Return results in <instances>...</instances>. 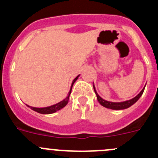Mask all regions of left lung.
Instances as JSON below:
<instances>
[{"mask_svg":"<svg viewBox=\"0 0 158 158\" xmlns=\"http://www.w3.org/2000/svg\"><path fill=\"white\" fill-rule=\"evenodd\" d=\"M145 87H146V86H145ZM145 87L142 89V91H141L139 94L137 95L135 97L131 99V100H126V101H123V102H111V101H107V100H105L103 98H101V97L98 95L97 92H96L94 85H93V89H94L95 93H96V98H97V100H98L99 103H100L102 106H104V107H107V108H109V109H113V110L126 109V108H128V107H130L131 106L133 105L134 104H135V103L139 100V99L140 98L141 96H142V93H143V92H144Z\"/></svg>","mask_w":158,"mask_h":158,"instance_id":"left-lung-1","label":"left lung"}]
</instances>
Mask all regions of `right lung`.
<instances>
[{
    "label": "right lung",
    "mask_w": 158,
    "mask_h": 158,
    "mask_svg": "<svg viewBox=\"0 0 158 158\" xmlns=\"http://www.w3.org/2000/svg\"><path fill=\"white\" fill-rule=\"evenodd\" d=\"M79 76H80V74L78 75V76H77L76 77L74 78V80L73 81L72 85H71V87H70V90H69V93H68V96H67L63 100H62V101L58 102V103H57V104H53V105L51 106H48V107H31V106L29 105H27V106L30 107L31 109H32L33 111H36V112L38 113H40V114H52V113L56 112L57 111H59V110L63 108V107L68 104V102H69V96H70L71 91H72L73 85V84L75 83V81L77 80V78L79 77Z\"/></svg>",
    "instance_id": "add662e5"
}]
</instances>
